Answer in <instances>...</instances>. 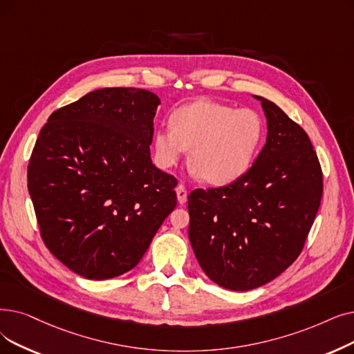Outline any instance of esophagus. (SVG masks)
<instances>
[{
    "instance_id": "obj_1",
    "label": "esophagus",
    "mask_w": 354,
    "mask_h": 354,
    "mask_svg": "<svg viewBox=\"0 0 354 354\" xmlns=\"http://www.w3.org/2000/svg\"><path fill=\"white\" fill-rule=\"evenodd\" d=\"M187 195H188V192H187L185 187H183V185H178L176 187V196H178L179 204H185L187 203Z\"/></svg>"
}]
</instances>
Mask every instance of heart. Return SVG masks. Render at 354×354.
Masks as SVG:
<instances>
[{"instance_id": "1", "label": "heart", "mask_w": 354, "mask_h": 354, "mask_svg": "<svg viewBox=\"0 0 354 354\" xmlns=\"http://www.w3.org/2000/svg\"><path fill=\"white\" fill-rule=\"evenodd\" d=\"M171 127L153 136L156 165L171 169L191 150L192 172L215 187L249 171L263 137V121L254 110L215 101L180 106L171 117Z\"/></svg>"}]
</instances>
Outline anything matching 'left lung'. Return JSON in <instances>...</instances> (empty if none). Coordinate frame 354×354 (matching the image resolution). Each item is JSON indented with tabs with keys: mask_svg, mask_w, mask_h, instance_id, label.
Instances as JSON below:
<instances>
[{
	"mask_svg": "<svg viewBox=\"0 0 354 354\" xmlns=\"http://www.w3.org/2000/svg\"><path fill=\"white\" fill-rule=\"evenodd\" d=\"M266 117V143L236 182L188 196V236L199 266L230 290L262 286L299 256L322 196L310 137L274 102L253 95Z\"/></svg>",
	"mask_w": 354,
	"mask_h": 354,
	"instance_id": "left-lung-1",
	"label": "left lung"
}]
</instances>
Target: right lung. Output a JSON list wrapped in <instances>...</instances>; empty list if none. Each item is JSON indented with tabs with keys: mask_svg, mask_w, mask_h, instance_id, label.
<instances>
[{
	"mask_svg": "<svg viewBox=\"0 0 354 354\" xmlns=\"http://www.w3.org/2000/svg\"><path fill=\"white\" fill-rule=\"evenodd\" d=\"M160 100L102 88L55 111L27 180L44 244L82 278L104 281L140 262L176 207V179L151 163Z\"/></svg>",
	"mask_w": 354,
	"mask_h": 354,
	"instance_id": "obj_1",
	"label": "right lung"
}]
</instances>
